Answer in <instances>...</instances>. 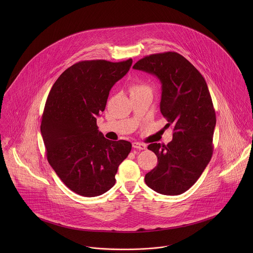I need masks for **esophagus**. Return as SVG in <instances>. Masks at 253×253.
I'll list each match as a JSON object with an SVG mask.
<instances>
[{
	"instance_id": "esophagus-1",
	"label": "esophagus",
	"mask_w": 253,
	"mask_h": 253,
	"mask_svg": "<svg viewBox=\"0 0 253 253\" xmlns=\"http://www.w3.org/2000/svg\"><path fill=\"white\" fill-rule=\"evenodd\" d=\"M132 147L135 148V149H138V150H144L147 146L143 144V143H140V142H133L132 143Z\"/></svg>"
}]
</instances>
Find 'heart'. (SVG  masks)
<instances>
[{
    "label": "heart",
    "mask_w": 253,
    "mask_h": 253,
    "mask_svg": "<svg viewBox=\"0 0 253 253\" xmlns=\"http://www.w3.org/2000/svg\"><path fill=\"white\" fill-rule=\"evenodd\" d=\"M142 90H151V87L149 84H145L141 81H135L132 82L129 85V91L130 93L132 92H138V91H142Z\"/></svg>",
    "instance_id": "b5f03b06"
}]
</instances>
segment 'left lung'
I'll list each match as a JSON object with an SVG mask.
<instances>
[{
	"instance_id": "1",
	"label": "left lung",
	"mask_w": 253,
	"mask_h": 253,
	"mask_svg": "<svg viewBox=\"0 0 253 253\" xmlns=\"http://www.w3.org/2000/svg\"><path fill=\"white\" fill-rule=\"evenodd\" d=\"M132 68L161 81V113L169 123L166 126L173 128L171 142L148 146L158 165L145 175V183L157 193L180 195L197 182L212 157L216 116L208 84L195 66L174 51L145 56Z\"/></svg>"
}]
</instances>
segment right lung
<instances>
[{"instance_id":"1","label":"right lung","mask_w":253,"mask_h":253,"mask_svg":"<svg viewBox=\"0 0 253 253\" xmlns=\"http://www.w3.org/2000/svg\"><path fill=\"white\" fill-rule=\"evenodd\" d=\"M131 64V58L78 62L59 76L48 93L41 123L46 158L78 195L96 197L110 190L119 166L131 150L128 141L106 139L96 125L112 86Z\"/></svg>"}]
</instances>
